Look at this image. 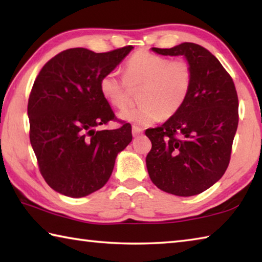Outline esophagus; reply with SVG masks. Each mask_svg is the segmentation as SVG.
I'll return each mask as SVG.
<instances>
[{
  "label": "esophagus",
  "instance_id": "obj_1",
  "mask_svg": "<svg viewBox=\"0 0 262 262\" xmlns=\"http://www.w3.org/2000/svg\"><path fill=\"white\" fill-rule=\"evenodd\" d=\"M132 133H133V136H139L140 134H142V129L140 127H137V126H133V129H132Z\"/></svg>",
  "mask_w": 262,
  "mask_h": 262
}]
</instances>
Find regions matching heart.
<instances>
[{"mask_svg":"<svg viewBox=\"0 0 262 262\" xmlns=\"http://www.w3.org/2000/svg\"><path fill=\"white\" fill-rule=\"evenodd\" d=\"M194 83L192 64L185 59L170 57L141 50L123 66V77L108 72L99 81V91L115 108H125L130 101L129 88H140L136 107L122 111L119 117L147 127L159 119H170L184 107Z\"/></svg>","mask_w":262,"mask_h":262,"instance_id":"1","label":"heart"}]
</instances>
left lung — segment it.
Returning a JSON list of instances; mask_svg holds the SVG:
<instances>
[{
    "instance_id": "left-lung-1",
    "label": "left lung",
    "mask_w": 262,
    "mask_h": 262,
    "mask_svg": "<svg viewBox=\"0 0 262 262\" xmlns=\"http://www.w3.org/2000/svg\"><path fill=\"white\" fill-rule=\"evenodd\" d=\"M152 51L184 55L193 67L194 83L174 117L145 130L151 141L145 158L149 177L164 192L192 196L219 181L229 166L239 120L236 86L221 62L198 43Z\"/></svg>"
}]
</instances>
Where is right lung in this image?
<instances>
[{"mask_svg":"<svg viewBox=\"0 0 262 262\" xmlns=\"http://www.w3.org/2000/svg\"><path fill=\"white\" fill-rule=\"evenodd\" d=\"M133 46L95 53L69 48L41 68L29 97L30 141L39 171L51 187L70 198L100 189L112 174L117 155L133 139L132 126L96 130L119 119L99 91Z\"/></svg>","mask_w":262,"mask_h":262,"instance_id":"1","label":"right lung"}]
</instances>
